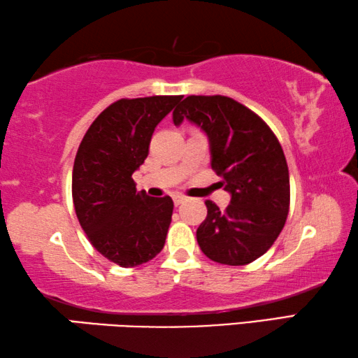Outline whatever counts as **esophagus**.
<instances>
[{
	"mask_svg": "<svg viewBox=\"0 0 358 358\" xmlns=\"http://www.w3.org/2000/svg\"><path fill=\"white\" fill-rule=\"evenodd\" d=\"M185 201H186L185 196H181V194H175L173 196V203H175V206H181V203H183Z\"/></svg>",
	"mask_w": 358,
	"mask_h": 358,
	"instance_id": "34e87169",
	"label": "esophagus"
}]
</instances>
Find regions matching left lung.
Masks as SVG:
<instances>
[{
	"instance_id": "8db88e82",
	"label": "left lung",
	"mask_w": 358,
	"mask_h": 358,
	"mask_svg": "<svg viewBox=\"0 0 358 358\" xmlns=\"http://www.w3.org/2000/svg\"><path fill=\"white\" fill-rule=\"evenodd\" d=\"M185 119L206 132L212 169L231 194L224 212L206 202L197 243L220 264L252 263L279 237L290 208V177L279 140L257 113L224 95H189L173 111L175 126Z\"/></svg>"
}]
</instances>
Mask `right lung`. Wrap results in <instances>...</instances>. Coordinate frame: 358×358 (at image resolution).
<instances>
[{"label": "right lung", "mask_w": 358, "mask_h": 358, "mask_svg": "<svg viewBox=\"0 0 358 358\" xmlns=\"http://www.w3.org/2000/svg\"><path fill=\"white\" fill-rule=\"evenodd\" d=\"M183 95L121 99L100 113L79 145L73 166V203L95 250L121 268L156 257L166 243L173 201L135 188L152 132Z\"/></svg>", "instance_id": "1"}]
</instances>
